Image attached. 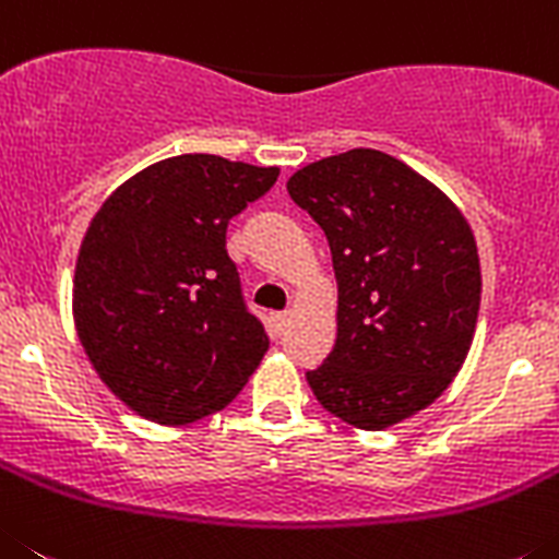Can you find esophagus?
Masks as SVG:
<instances>
[{"mask_svg":"<svg viewBox=\"0 0 559 559\" xmlns=\"http://www.w3.org/2000/svg\"><path fill=\"white\" fill-rule=\"evenodd\" d=\"M289 317H292V311H275L273 314V329L278 331V334H284V329L289 325Z\"/></svg>","mask_w":559,"mask_h":559,"instance_id":"esophagus-1","label":"esophagus"}]
</instances>
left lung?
Segmentation results:
<instances>
[{
  "mask_svg": "<svg viewBox=\"0 0 559 559\" xmlns=\"http://www.w3.org/2000/svg\"><path fill=\"white\" fill-rule=\"evenodd\" d=\"M286 189L329 236L340 295L334 350L306 373L317 401L367 431L435 404L479 317V250L462 211L367 147L314 160Z\"/></svg>",
  "mask_w": 559,
  "mask_h": 559,
  "instance_id": "left-lung-1",
  "label": "left lung"
}]
</instances>
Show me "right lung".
<instances>
[{
	"mask_svg": "<svg viewBox=\"0 0 559 559\" xmlns=\"http://www.w3.org/2000/svg\"><path fill=\"white\" fill-rule=\"evenodd\" d=\"M275 180L278 167L175 155L124 180L94 214L74 267V329L135 415L194 424L225 409L267 354L225 230Z\"/></svg>",
	"mask_w": 559,
	"mask_h": 559,
	"instance_id": "add662e5",
	"label": "right lung"
}]
</instances>
